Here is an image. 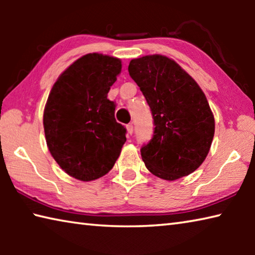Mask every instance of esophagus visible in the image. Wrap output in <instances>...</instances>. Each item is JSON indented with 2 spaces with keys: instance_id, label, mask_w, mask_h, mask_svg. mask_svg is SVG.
I'll return each mask as SVG.
<instances>
[{
  "instance_id": "obj_1",
  "label": "esophagus",
  "mask_w": 255,
  "mask_h": 255,
  "mask_svg": "<svg viewBox=\"0 0 255 255\" xmlns=\"http://www.w3.org/2000/svg\"><path fill=\"white\" fill-rule=\"evenodd\" d=\"M126 129H127V135H131L132 131H133V126L131 124H129L126 126Z\"/></svg>"
}]
</instances>
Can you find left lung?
I'll return each instance as SVG.
<instances>
[{
	"instance_id": "left-lung-1",
	"label": "left lung",
	"mask_w": 255,
	"mask_h": 255,
	"mask_svg": "<svg viewBox=\"0 0 255 255\" xmlns=\"http://www.w3.org/2000/svg\"><path fill=\"white\" fill-rule=\"evenodd\" d=\"M128 72L154 119L152 140L140 149L147 170L166 181L191 174L204 163L215 133L204 91L175 60L163 55L133 58Z\"/></svg>"
}]
</instances>
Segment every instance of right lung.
Returning a JSON list of instances; mask_svg holds the SVG:
<instances>
[{"label":"right lung","mask_w":255,"mask_h":255,"mask_svg":"<svg viewBox=\"0 0 255 255\" xmlns=\"http://www.w3.org/2000/svg\"><path fill=\"white\" fill-rule=\"evenodd\" d=\"M122 59L91 53L71 64L50 90L44 130L51 156L76 180L106 175L122 153L126 129L115 119L110 86L122 73Z\"/></svg>","instance_id":"right-lung-1"}]
</instances>
